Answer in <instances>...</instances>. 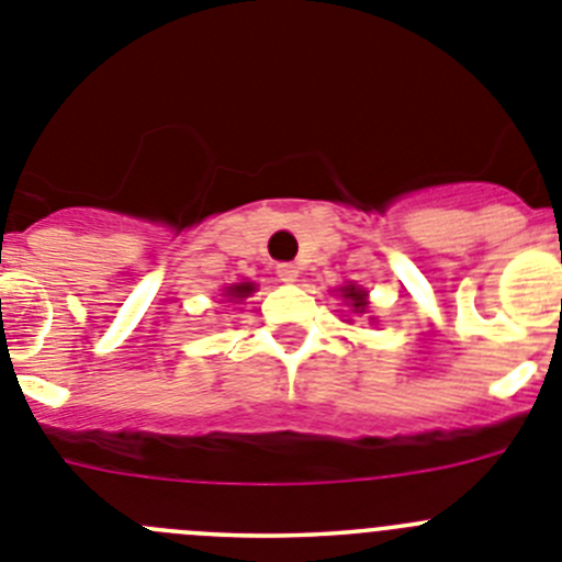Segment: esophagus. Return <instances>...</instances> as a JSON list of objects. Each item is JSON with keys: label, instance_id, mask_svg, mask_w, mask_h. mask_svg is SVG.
<instances>
[{"label": "esophagus", "instance_id": "34e87169", "mask_svg": "<svg viewBox=\"0 0 562 562\" xmlns=\"http://www.w3.org/2000/svg\"><path fill=\"white\" fill-rule=\"evenodd\" d=\"M277 277H280L282 282H296V277H300V269H296L293 262H280V266H277Z\"/></svg>", "mask_w": 562, "mask_h": 562}]
</instances>
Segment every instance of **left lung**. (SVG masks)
<instances>
[{"mask_svg": "<svg viewBox=\"0 0 562 562\" xmlns=\"http://www.w3.org/2000/svg\"><path fill=\"white\" fill-rule=\"evenodd\" d=\"M344 300H350L352 311H358V313H363V307H367L363 291H358V288H344Z\"/></svg>", "mask_w": 562, "mask_h": 562, "instance_id": "8db88e82", "label": "left lung"}]
</instances>
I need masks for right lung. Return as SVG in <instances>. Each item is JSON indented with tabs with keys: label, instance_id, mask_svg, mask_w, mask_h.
Instances as JSON below:
<instances>
[{
	"label": "right lung",
	"instance_id": "right-lung-1",
	"mask_svg": "<svg viewBox=\"0 0 562 562\" xmlns=\"http://www.w3.org/2000/svg\"><path fill=\"white\" fill-rule=\"evenodd\" d=\"M251 291H255V285H251V282H240V285L229 288V296H235V300H244V296H249Z\"/></svg>",
	"mask_w": 562,
	"mask_h": 562
}]
</instances>
